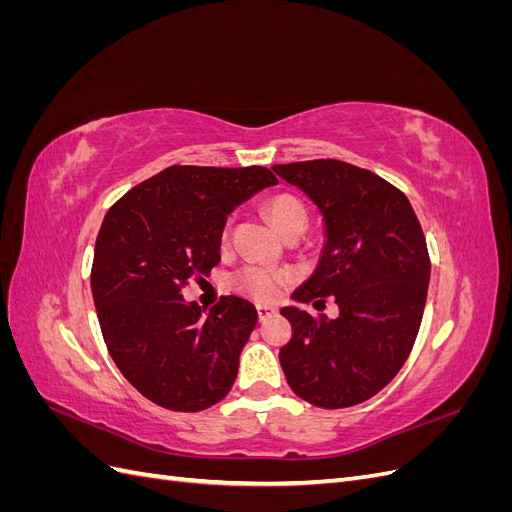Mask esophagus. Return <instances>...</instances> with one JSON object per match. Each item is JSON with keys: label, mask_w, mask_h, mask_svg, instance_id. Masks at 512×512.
<instances>
[{"label": "esophagus", "mask_w": 512, "mask_h": 512, "mask_svg": "<svg viewBox=\"0 0 512 512\" xmlns=\"http://www.w3.org/2000/svg\"><path fill=\"white\" fill-rule=\"evenodd\" d=\"M256 312H258V318H260V320H265L267 316H271V314L277 312V307H273V305H256Z\"/></svg>", "instance_id": "34e87169"}]
</instances>
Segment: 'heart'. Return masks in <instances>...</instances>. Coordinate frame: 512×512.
I'll return each mask as SVG.
<instances>
[{
    "label": "heart",
    "instance_id": "heart-1",
    "mask_svg": "<svg viewBox=\"0 0 512 512\" xmlns=\"http://www.w3.org/2000/svg\"><path fill=\"white\" fill-rule=\"evenodd\" d=\"M267 211L271 215L273 224L277 230L286 235L288 230L307 226V209L297 196L292 194H277L267 203ZM222 237L226 241L228 237V224L224 226ZM292 280L290 271L262 265V262H247V265L239 267L235 273L230 275V286L237 292L245 294V297L256 299V301H273L282 294V290Z\"/></svg>",
    "mask_w": 512,
    "mask_h": 512
}]
</instances>
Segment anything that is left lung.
Wrapping results in <instances>:
<instances>
[{"instance_id":"obj_1","label":"left lung","mask_w":512,"mask_h":512,"mask_svg":"<svg viewBox=\"0 0 512 512\" xmlns=\"http://www.w3.org/2000/svg\"><path fill=\"white\" fill-rule=\"evenodd\" d=\"M318 205L327 243L309 280L292 292L314 305L333 297L339 316L284 307L292 337L280 350L290 389L318 408L374 397L404 367L421 329L431 262L406 194L342 160L275 164Z\"/></svg>"}]
</instances>
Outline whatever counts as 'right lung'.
Returning a JSON list of instances; mask_svg holds the SVG:
<instances>
[{
    "instance_id": "1",
    "label": "right lung",
    "mask_w": 512,
    "mask_h": 512,
    "mask_svg": "<svg viewBox=\"0 0 512 512\" xmlns=\"http://www.w3.org/2000/svg\"><path fill=\"white\" fill-rule=\"evenodd\" d=\"M277 177L265 166H168L100 226L91 294L104 344L138 393L175 412L218 404L237 378L256 307L222 297L205 316L181 290L220 262L228 213Z\"/></svg>"
}]
</instances>
